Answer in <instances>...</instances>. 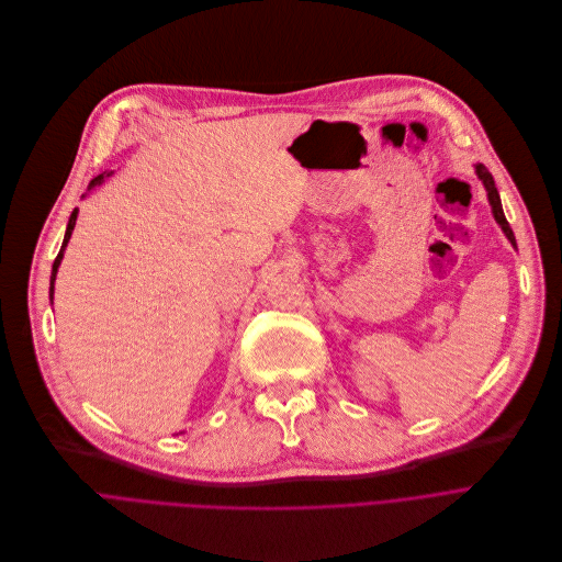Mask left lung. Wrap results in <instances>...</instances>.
Segmentation results:
<instances>
[{
	"label": "left lung",
	"mask_w": 562,
	"mask_h": 562,
	"mask_svg": "<svg viewBox=\"0 0 562 562\" xmlns=\"http://www.w3.org/2000/svg\"><path fill=\"white\" fill-rule=\"evenodd\" d=\"M474 168H476V177L483 181V186H485V190H487V199H490V205H492V214H494L496 223H498V226H501V231L505 233V237L509 239V244L516 248V237H514V233H512V228H509V223H507V218H505V212H503V203H501V194H498V190H496L494 177L490 175V170H487L483 164H476Z\"/></svg>",
	"instance_id": "1"
}]
</instances>
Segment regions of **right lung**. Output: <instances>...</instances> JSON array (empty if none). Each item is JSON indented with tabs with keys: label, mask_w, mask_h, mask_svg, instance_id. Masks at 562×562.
Wrapping results in <instances>:
<instances>
[{
	"label": "right lung",
	"mask_w": 562,
	"mask_h": 562,
	"mask_svg": "<svg viewBox=\"0 0 562 562\" xmlns=\"http://www.w3.org/2000/svg\"><path fill=\"white\" fill-rule=\"evenodd\" d=\"M110 175H112V172H101V175H97V177L90 181L88 190H92L94 186H101V183H103V179H105V177H110ZM77 214H79V210L75 207V210H72V214H70V218H68V226H66V235H64L61 250H59V255H57V259H55V263H53V272H50V301H53V294H55V279H57V270H59L61 259H64V250H66V246H68V241H70V235H72V231H75Z\"/></svg>",
	"instance_id": "1"
}]
</instances>
